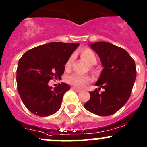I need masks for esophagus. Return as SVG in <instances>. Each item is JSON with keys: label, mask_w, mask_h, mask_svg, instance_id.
Wrapping results in <instances>:
<instances>
[{"label": "esophagus", "mask_w": 147, "mask_h": 147, "mask_svg": "<svg viewBox=\"0 0 147 147\" xmlns=\"http://www.w3.org/2000/svg\"><path fill=\"white\" fill-rule=\"evenodd\" d=\"M72 90H74L75 92H81V91H82V90H79V89L75 88V87H73V88H72Z\"/></svg>", "instance_id": "34e87169"}]
</instances>
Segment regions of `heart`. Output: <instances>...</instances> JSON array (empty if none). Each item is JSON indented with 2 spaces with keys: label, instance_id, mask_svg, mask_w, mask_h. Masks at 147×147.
I'll return each mask as SVG.
<instances>
[{
  "label": "heart",
  "instance_id": "b5f03b06",
  "mask_svg": "<svg viewBox=\"0 0 147 147\" xmlns=\"http://www.w3.org/2000/svg\"><path fill=\"white\" fill-rule=\"evenodd\" d=\"M81 57L89 65H93L95 63H97V56L95 55V52L93 50H92L90 48H84V49L81 51ZM73 60V56L68 58V61L66 62V64H65V66L66 68H69L71 66V63H72ZM67 81L69 84H72L74 87H83L85 84H87V83H89L90 82V79L87 76H84V75L78 74H72L71 76H68L67 78Z\"/></svg>",
  "mask_w": 147,
  "mask_h": 147
}]
</instances>
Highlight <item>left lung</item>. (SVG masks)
Masks as SVG:
<instances>
[{
	"label": "left lung",
	"instance_id": "1",
	"mask_svg": "<svg viewBox=\"0 0 147 147\" xmlns=\"http://www.w3.org/2000/svg\"><path fill=\"white\" fill-rule=\"evenodd\" d=\"M90 46L100 57L103 69L95 83L98 89L90 92V99L84 106L98 116L111 115L130 98L136 77L135 62L127 51L109 42L98 41Z\"/></svg>",
	"mask_w": 147,
	"mask_h": 147
}]
</instances>
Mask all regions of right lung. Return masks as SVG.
<instances>
[{
    "mask_svg": "<svg viewBox=\"0 0 147 147\" xmlns=\"http://www.w3.org/2000/svg\"><path fill=\"white\" fill-rule=\"evenodd\" d=\"M79 45L52 42L34 47L22 56L17 70V90L30 112L47 117L60 109L63 95L70 86L62 82L52 89L48 82L61 78L65 65Z\"/></svg>",
    "mask_w": 147,
    "mask_h": 147,
    "instance_id": "obj_1",
    "label": "right lung"
}]
</instances>
